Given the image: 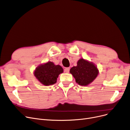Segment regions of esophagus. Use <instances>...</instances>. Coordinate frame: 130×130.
<instances>
[{"label":"esophagus","mask_w":130,"mask_h":130,"mask_svg":"<svg viewBox=\"0 0 130 130\" xmlns=\"http://www.w3.org/2000/svg\"><path fill=\"white\" fill-rule=\"evenodd\" d=\"M69 71H70V68H66L64 69V72L66 73L69 72Z\"/></svg>","instance_id":"1"}]
</instances>
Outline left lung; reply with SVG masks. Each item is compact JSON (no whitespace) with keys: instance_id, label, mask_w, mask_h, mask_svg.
<instances>
[{"instance_id":"8db88e82","label":"left lung","mask_w":130,"mask_h":130,"mask_svg":"<svg viewBox=\"0 0 130 130\" xmlns=\"http://www.w3.org/2000/svg\"><path fill=\"white\" fill-rule=\"evenodd\" d=\"M70 72L78 85L87 86L94 81L98 76L99 71L94 63L84 59H80L77 62V66L71 68Z\"/></svg>"}]
</instances>
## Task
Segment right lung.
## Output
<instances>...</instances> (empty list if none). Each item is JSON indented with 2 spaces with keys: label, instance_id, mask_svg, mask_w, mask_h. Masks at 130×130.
Returning <instances> with one entry per match:
<instances>
[{
  "label": "right lung",
  "instance_id": "obj_1",
  "mask_svg": "<svg viewBox=\"0 0 130 130\" xmlns=\"http://www.w3.org/2000/svg\"><path fill=\"white\" fill-rule=\"evenodd\" d=\"M63 71V68L60 66L55 65L52 62L48 61L37 67L34 74L41 84L49 86L57 83L59 75Z\"/></svg>",
  "mask_w": 130,
  "mask_h": 130
}]
</instances>
